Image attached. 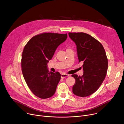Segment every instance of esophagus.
<instances>
[{"mask_svg":"<svg viewBox=\"0 0 124 124\" xmlns=\"http://www.w3.org/2000/svg\"><path fill=\"white\" fill-rule=\"evenodd\" d=\"M68 77H69V75L67 74H61V77L62 78H64Z\"/></svg>","mask_w":124,"mask_h":124,"instance_id":"1","label":"esophagus"}]
</instances>
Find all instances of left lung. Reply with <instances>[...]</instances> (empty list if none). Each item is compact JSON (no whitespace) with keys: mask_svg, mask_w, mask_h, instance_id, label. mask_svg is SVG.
Returning <instances> with one entry per match:
<instances>
[{"mask_svg":"<svg viewBox=\"0 0 124 124\" xmlns=\"http://www.w3.org/2000/svg\"><path fill=\"white\" fill-rule=\"evenodd\" d=\"M77 46L79 63L82 62L83 75H72L76 79L73 93L85 97L95 92L103 81L108 68V60L101 44L83 32L69 33Z\"/></svg>","mask_w":124,"mask_h":124,"instance_id":"left-lung-1","label":"left lung"}]
</instances>
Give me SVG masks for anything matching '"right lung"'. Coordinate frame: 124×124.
Returning a JSON list of instances; mask_svg holds the SVG:
<instances>
[{
  "mask_svg": "<svg viewBox=\"0 0 124 124\" xmlns=\"http://www.w3.org/2000/svg\"><path fill=\"white\" fill-rule=\"evenodd\" d=\"M67 38V34L43 33L33 37L24 47L23 75L31 92L41 99L50 98L55 92L61 75L58 72H49L47 64Z\"/></svg>",
  "mask_w": 124,
  "mask_h": 124,
  "instance_id": "add662e5",
  "label": "right lung"
}]
</instances>
